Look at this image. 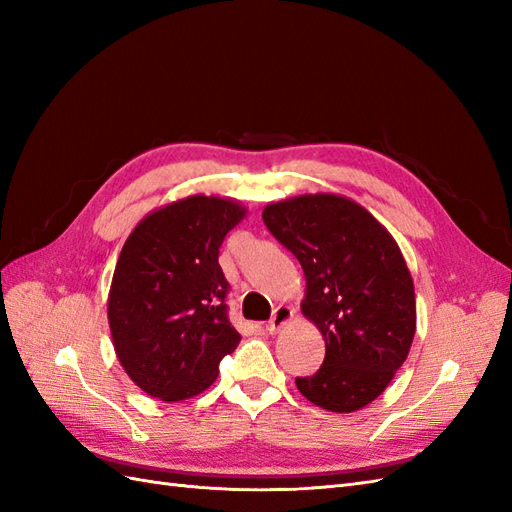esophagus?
<instances>
[{
    "mask_svg": "<svg viewBox=\"0 0 512 512\" xmlns=\"http://www.w3.org/2000/svg\"><path fill=\"white\" fill-rule=\"evenodd\" d=\"M292 316H294V309L290 305H277L271 320L267 322V331L277 333L284 327V324H288L292 320Z\"/></svg>",
    "mask_w": 512,
    "mask_h": 512,
    "instance_id": "1",
    "label": "esophagus"
}]
</instances>
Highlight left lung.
<instances>
[{"mask_svg": "<svg viewBox=\"0 0 512 512\" xmlns=\"http://www.w3.org/2000/svg\"><path fill=\"white\" fill-rule=\"evenodd\" d=\"M262 220L301 262V312L327 348L316 374L297 378L299 393L329 412L365 408L408 359L416 331L414 282L397 241L339 194L271 203Z\"/></svg>", "mask_w": 512, "mask_h": 512, "instance_id": "8db88e82", "label": "left lung"}]
</instances>
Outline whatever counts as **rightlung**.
Here are the masks:
<instances>
[{"label": "right lung", "mask_w": 512, "mask_h": 512, "mask_svg": "<svg viewBox=\"0 0 512 512\" xmlns=\"http://www.w3.org/2000/svg\"><path fill=\"white\" fill-rule=\"evenodd\" d=\"M247 209L235 198L192 194L134 226L108 290V327L130 380L160 401L207 391L241 335L226 316L220 245Z\"/></svg>", "instance_id": "right-lung-1"}]
</instances>
